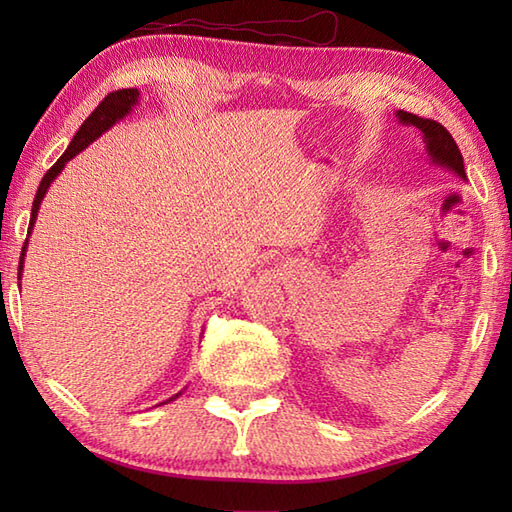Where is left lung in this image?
Instances as JSON below:
<instances>
[{"label": "left lung", "mask_w": 512, "mask_h": 512, "mask_svg": "<svg viewBox=\"0 0 512 512\" xmlns=\"http://www.w3.org/2000/svg\"><path fill=\"white\" fill-rule=\"evenodd\" d=\"M396 116L402 125H411L418 129L422 136V143L427 147V156L433 165L447 167L449 171L458 173L462 180H466L464 158L460 154L458 145H455L453 136L447 132V127L440 125L438 121H431V118H420L416 114H409L402 110L396 112Z\"/></svg>", "instance_id": "8db88e82"}]
</instances>
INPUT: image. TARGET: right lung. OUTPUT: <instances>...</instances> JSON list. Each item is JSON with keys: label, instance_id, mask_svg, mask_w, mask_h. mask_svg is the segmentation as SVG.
<instances>
[{"label": "right lung", "instance_id": "add662e5", "mask_svg": "<svg viewBox=\"0 0 512 512\" xmlns=\"http://www.w3.org/2000/svg\"><path fill=\"white\" fill-rule=\"evenodd\" d=\"M136 103H138V90H134V88L110 92V94H107L105 99L99 103V107H96V110H94L88 118H85L83 125L79 127V132H76V136L72 138L70 147L65 149V154H63L57 162H54V165L46 171V176L41 178V184H39L37 195H35V202H32L28 237H30V233H32V226H35L37 213H39V204H41V200H43V195H46V191H48L50 184L54 182V178L59 176L61 169L65 167V162L72 160L76 154H79V151H83L85 147H88V145L92 143V140H96L103 132H107V129H110L114 123L121 121V118L127 116L129 110H132V107H134ZM28 237H26V242H24V248H21V257H19V279H21V270H24V257H26ZM180 394H182V391H180ZM180 394H176V396L169 398V400H176ZM169 400H165V402H169ZM165 402H160V405H165Z\"/></svg>", "mask_w": 512, "mask_h": 512}]
</instances>
